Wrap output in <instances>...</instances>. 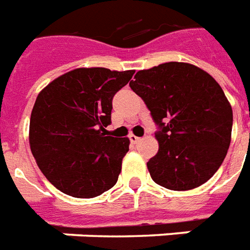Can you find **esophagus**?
<instances>
[{
    "instance_id": "esophagus-1",
    "label": "esophagus",
    "mask_w": 250,
    "mask_h": 250,
    "mask_svg": "<svg viewBox=\"0 0 250 250\" xmlns=\"http://www.w3.org/2000/svg\"><path fill=\"white\" fill-rule=\"evenodd\" d=\"M129 140H130L132 144H139L140 141H141V139L137 137V136H134V134H130V136H129Z\"/></svg>"
}]
</instances>
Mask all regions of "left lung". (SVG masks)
<instances>
[{
	"instance_id": "1",
	"label": "left lung",
	"mask_w": 250,
	"mask_h": 250,
	"mask_svg": "<svg viewBox=\"0 0 250 250\" xmlns=\"http://www.w3.org/2000/svg\"><path fill=\"white\" fill-rule=\"evenodd\" d=\"M160 130L159 150L146 163L153 182L173 191L206 183L229 149L233 110L218 82L190 63L141 70L129 83Z\"/></svg>"
}]
</instances>
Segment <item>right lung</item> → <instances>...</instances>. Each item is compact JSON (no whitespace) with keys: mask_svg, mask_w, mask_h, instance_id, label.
I'll return each instance as SVG.
<instances>
[{"mask_svg":"<svg viewBox=\"0 0 250 250\" xmlns=\"http://www.w3.org/2000/svg\"><path fill=\"white\" fill-rule=\"evenodd\" d=\"M134 71L75 68L39 93L29 122V145L40 171L58 190L94 198L110 190L129 150L128 137L105 136L114 94Z\"/></svg>","mask_w":250,"mask_h":250,"instance_id":"1","label":"right lung"}]
</instances>
